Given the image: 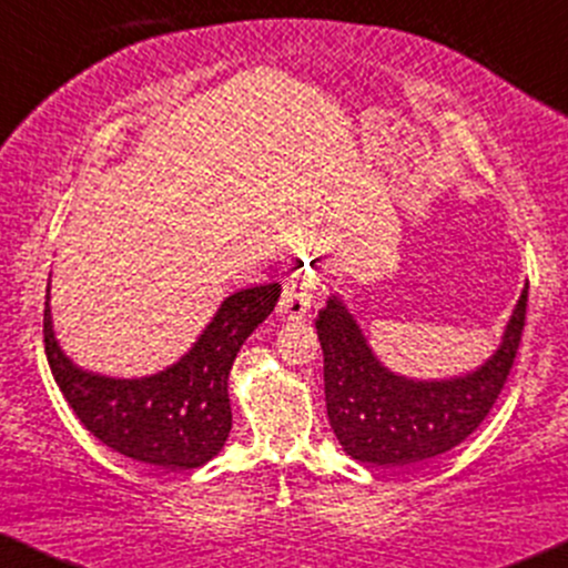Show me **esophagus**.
Returning <instances> with one entry per match:
<instances>
[{"instance_id": "obj_1", "label": "esophagus", "mask_w": 568, "mask_h": 568, "mask_svg": "<svg viewBox=\"0 0 568 568\" xmlns=\"http://www.w3.org/2000/svg\"><path fill=\"white\" fill-rule=\"evenodd\" d=\"M317 277L312 272H298L293 275L288 283H285L283 298H280L277 312L285 321H302V317L310 315L312 306V291H315Z\"/></svg>"}]
</instances>
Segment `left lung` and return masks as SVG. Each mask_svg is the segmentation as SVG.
Listing matches in <instances>:
<instances>
[{
    "label": "left lung",
    "instance_id": "8db88e82",
    "mask_svg": "<svg viewBox=\"0 0 568 568\" xmlns=\"http://www.w3.org/2000/svg\"><path fill=\"white\" fill-rule=\"evenodd\" d=\"M526 302L529 283L484 366L448 379H410L384 366L347 304L336 293L328 296L315 325L328 422L344 452L363 465L406 467L459 446L505 387L524 334Z\"/></svg>",
    "mask_w": 568,
    "mask_h": 568
}]
</instances>
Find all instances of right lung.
Wrapping results in <instances>:
<instances>
[{"instance_id":"right-lung-1","label":"right lung","mask_w":568,"mask_h":568,"mask_svg":"<svg viewBox=\"0 0 568 568\" xmlns=\"http://www.w3.org/2000/svg\"><path fill=\"white\" fill-rule=\"evenodd\" d=\"M280 298V285H256L226 296L173 366L135 379L93 374L61 349L44 302V352L53 379L77 419L116 454L162 470H194L211 462L232 429L230 371L245 338Z\"/></svg>"}]
</instances>
